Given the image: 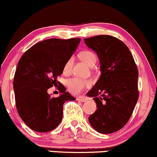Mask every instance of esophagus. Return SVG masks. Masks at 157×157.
<instances>
[{"mask_svg": "<svg viewBox=\"0 0 157 157\" xmlns=\"http://www.w3.org/2000/svg\"><path fill=\"white\" fill-rule=\"evenodd\" d=\"M76 99H77V101H81V102H85L87 101V98H85V97H77Z\"/></svg>", "mask_w": 157, "mask_h": 157, "instance_id": "1", "label": "esophagus"}]
</instances>
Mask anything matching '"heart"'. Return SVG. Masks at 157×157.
<instances>
[{"instance_id":"heart-1","label":"heart","mask_w":157,"mask_h":157,"mask_svg":"<svg viewBox=\"0 0 157 157\" xmlns=\"http://www.w3.org/2000/svg\"><path fill=\"white\" fill-rule=\"evenodd\" d=\"M80 58L82 60L90 67H93L97 62L96 55L92 51L86 50L80 53ZM74 59L71 57L67 59L65 62L63 67L64 73H68L71 69L72 65H73ZM91 82L89 80H83V79L78 78V77H73V78L68 79L66 82V86L67 87V90L72 94H79L86 87L90 86Z\"/></svg>"}]
</instances>
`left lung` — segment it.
<instances>
[{
    "mask_svg": "<svg viewBox=\"0 0 157 157\" xmlns=\"http://www.w3.org/2000/svg\"><path fill=\"white\" fill-rule=\"evenodd\" d=\"M84 40L96 52L101 71L99 79L86 94L95 97L98 108L89 121L98 132H115L126 124L138 101V68L131 52L120 40L98 35Z\"/></svg>",
    "mask_w": 157,
    "mask_h": 157,
    "instance_id": "1",
    "label": "left lung"
}]
</instances>
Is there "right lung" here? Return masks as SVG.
Instances as JSON below:
<instances>
[{"mask_svg":"<svg viewBox=\"0 0 157 157\" xmlns=\"http://www.w3.org/2000/svg\"><path fill=\"white\" fill-rule=\"evenodd\" d=\"M80 38H51L40 41L28 49L18 63L13 90L18 113L34 131L48 132L59 126L63 116V104L74 101L63 86L59 97L47 92L77 49Z\"/></svg>","mask_w":157,"mask_h":157,"instance_id":"1","label":"right lung"}]
</instances>
